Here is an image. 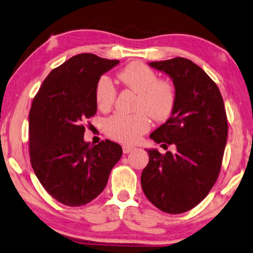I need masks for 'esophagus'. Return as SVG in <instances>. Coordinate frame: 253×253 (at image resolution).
Returning <instances> with one entry per match:
<instances>
[{
  "mask_svg": "<svg viewBox=\"0 0 253 253\" xmlns=\"http://www.w3.org/2000/svg\"><path fill=\"white\" fill-rule=\"evenodd\" d=\"M122 150H123V153H130L132 150H134V147H132V145L124 144V145H122Z\"/></svg>",
  "mask_w": 253,
  "mask_h": 253,
  "instance_id": "obj_1",
  "label": "esophagus"
}]
</instances>
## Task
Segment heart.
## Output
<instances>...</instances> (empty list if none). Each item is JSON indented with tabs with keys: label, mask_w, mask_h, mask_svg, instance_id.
Returning <instances> with one entry per match:
<instances>
[{
	"label": "heart",
	"mask_w": 253,
	"mask_h": 253,
	"mask_svg": "<svg viewBox=\"0 0 253 253\" xmlns=\"http://www.w3.org/2000/svg\"><path fill=\"white\" fill-rule=\"evenodd\" d=\"M124 86L139 94L136 110L132 115L117 114L108 119L105 131L111 138L126 143H134L150 127V117L165 121L171 117L176 103L174 86L160 81L158 74L140 62L126 65L118 75ZM115 100V87L108 77H101L95 85V102L102 111L109 110Z\"/></svg>",
	"instance_id": "heart-1"
}]
</instances>
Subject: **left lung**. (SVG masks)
I'll use <instances>...</instances> for the list:
<instances>
[{
  "mask_svg": "<svg viewBox=\"0 0 253 253\" xmlns=\"http://www.w3.org/2000/svg\"><path fill=\"white\" fill-rule=\"evenodd\" d=\"M169 75L176 93L171 117L150 138L175 153L148 149L149 163L141 185L149 201L167 213L191 210L205 199L219 176L227 144L228 121L216 84L200 66L184 57L150 62Z\"/></svg>",
  "mask_w": 253,
  "mask_h": 253,
  "instance_id": "obj_1",
  "label": "left lung"
}]
</instances>
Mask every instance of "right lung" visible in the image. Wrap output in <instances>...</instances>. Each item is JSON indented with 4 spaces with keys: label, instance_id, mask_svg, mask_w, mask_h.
<instances>
[{
    "label": "right lung",
    "instance_id": "1",
    "mask_svg": "<svg viewBox=\"0 0 253 253\" xmlns=\"http://www.w3.org/2000/svg\"><path fill=\"white\" fill-rule=\"evenodd\" d=\"M119 60L91 53L72 56L52 70L29 114L31 165L47 193L70 207L84 206L103 191L122 156L110 140L84 141L83 123L96 113L95 85Z\"/></svg>",
    "mask_w": 253,
    "mask_h": 253
}]
</instances>
